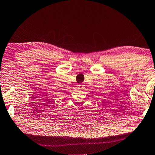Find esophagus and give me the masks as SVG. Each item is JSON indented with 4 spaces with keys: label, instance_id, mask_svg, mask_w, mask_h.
I'll list each match as a JSON object with an SVG mask.
<instances>
[{
    "label": "esophagus",
    "instance_id": "obj_1",
    "mask_svg": "<svg viewBox=\"0 0 155 155\" xmlns=\"http://www.w3.org/2000/svg\"><path fill=\"white\" fill-rule=\"evenodd\" d=\"M82 88H83V87H82V84H79V85L78 86V89L82 90Z\"/></svg>",
    "mask_w": 155,
    "mask_h": 155
}]
</instances>
